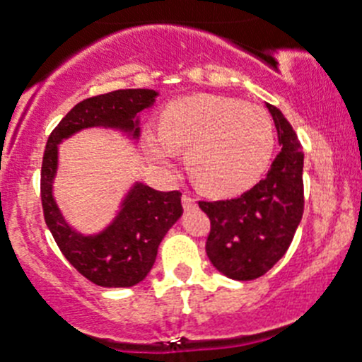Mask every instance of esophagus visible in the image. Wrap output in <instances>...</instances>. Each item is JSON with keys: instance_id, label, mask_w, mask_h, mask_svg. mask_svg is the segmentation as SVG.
<instances>
[{"instance_id": "esophagus-1", "label": "esophagus", "mask_w": 362, "mask_h": 362, "mask_svg": "<svg viewBox=\"0 0 362 362\" xmlns=\"http://www.w3.org/2000/svg\"><path fill=\"white\" fill-rule=\"evenodd\" d=\"M182 205H184L185 211H192V209H197V200L189 197V194H184L182 197Z\"/></svg>"}]
</instances>
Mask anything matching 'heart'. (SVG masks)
Here are the masks:
<instances>
[{"label": "heart", "mask_w": 362, "mask_h": 362, "mask_svg": "<svg viewBox=\"0 0 362 362\" xmlns=\"http://www.w3.org/2000/svg\"><path fill=\"white\" fill-rule=\"evenodd\" d=\"M177 150H187L192 180L214 197H230L261 178L275 150V128L257 105L218 94L171 101L160 116V132L146 134L151 160L171 170Z\"/></svg>", "instance_id": "1"}]
</instances>
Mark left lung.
<instances>
[{
  "label": "left lung",
  "instance_id": "1",
  "mask_svg": "<svg viewBox=\"0 0 362 362\" xmlns=\"http://www.w3.org/2000/svg\"><path fill=\"white\" fill-rule=\"evenodd\" d=\"M279 135L280 153L259 184L241 197L200 202L211 219L209 261L234 280H253L288 252L303 214V151L295 130L276 107L266 103Z\"/></svg>",
  "mask_w": 362,
  "mask_h": 362
}]
</instances>
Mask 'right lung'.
Wrapping results in <instances>:
<instances>
[{
  "instance_id": "obj_1",
  "label": "right lung",
  "mask_w": 362,
  "mask_h": 362,
  "mask_svg": "<svg viewBox=\"0 0 362 362\" xmlns=\"http://www.w3.org/2000/svg\"><path fill=\"white\" fill-rule=\"evenodd\" d=\"M153 89H119L80 101L57 124L46 143L40 171L44 219L64 257L101 288H132L146 279L158 245L180 219L182 192H162L135 180L107 227L83 234L66 219L55 200L59 144L87 128H110L139 141L141 112L157 101Z\"/></svg>"
}]
</instances>
